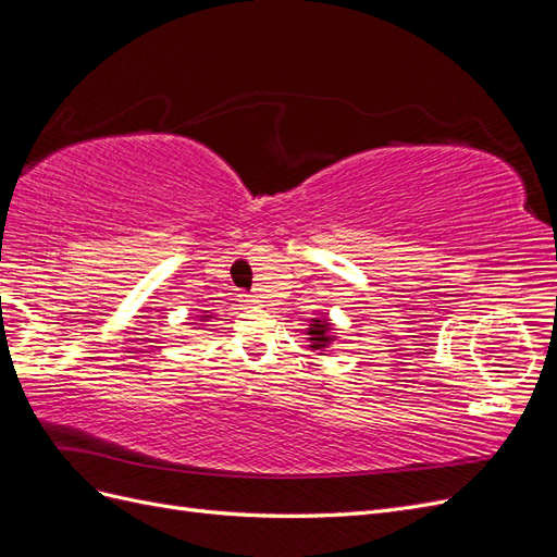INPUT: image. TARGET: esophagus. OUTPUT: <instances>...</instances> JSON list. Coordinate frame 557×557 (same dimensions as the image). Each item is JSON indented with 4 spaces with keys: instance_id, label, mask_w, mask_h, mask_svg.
Masks as SVG:
<instances>
[{
    "instance_id": "1",
    "label": "esophagus",
    "mask_w": 557,
    "mask_h": 557,
    "mask_svg": "<svg viewBox=\"0 0 557 557\" xmlns=\"http://www.w3.org/2000/svg\"><path fill=\"white\" fill-rule=\"evenodd\" d=\"M242 301H244V305H246V307H252V305H258V301H260V299H258L256 295H242Z\"/></svg>"
}]
</instances>
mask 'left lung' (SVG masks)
<instances>
[{"label":"left lung","instance_id":"8db88e82","mask_svg":"<svg viewBox=\"0 0 557 557\" xmlns=\"http://www.w3.org/2000/svg\"><path fill=\"white\" fill-rule=\"evenodd\" d=\"M309 350L318 352V356H327L332 344L339 342V332L334 330V323L327 315H315L309 320V327L305 330Z\"/></svg>","mask_w":557,"mask_h":557}]
</instances>
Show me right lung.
<instances>
[{"label":"right lung","mask_w":557,"mask_h":557,"mask_svg":"<svg viewBox=\"0 0 557 557\" xmlns=\"http://www.w3.org/2000/svg\"><path fill=\"white\" fill-rule=\"evenodd\" d=\"M211 318H213V313H211V311H201L199 315H195V320H199V323H193V325H195V330H199V325H201V323H209Z\"/></svg>","instance_id":"add662e5"}]
</instances>
